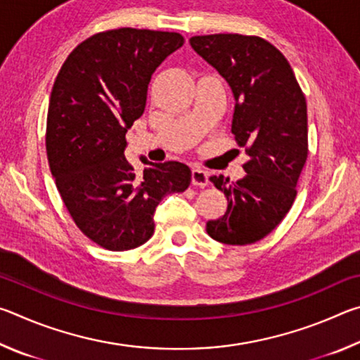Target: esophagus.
Listing matches in <instances>:
<instances>
[{
	"label": "esophagus",
	"mask_w": 360,
	"mask_h": 360,
	"mask_svg": "<svg viewBox=\"0 0 360 360\" xmlns=\"http://www.w3.org/2000/svg\"><path fill=\"white\" fill-rule=\"evenodd\" d=\"M210 182V176L202 168H193L192 169V184L198 186V187H205L208 186Z\"/></svg>",
	"instance_id": "esophagus-1"
}]
</instances>
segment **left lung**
Instances as JSON below:
<instances>
[{"label": "left lung", "instance_id": "obj_1", "mask_svg": "<svg viewBox=\"0 0 360 360\" xmlns=\"http://www.w3.org/2000/svg\"><path fill=\"white\" fill-rule=\"evenodd\" d=\"M191 46L230 85L231 133L249 160L246 176L230 182L211 176L227 197V211L206 231L224 245H251L288 214L308 157L307 100L281 52L257 36H193Z\"/></svg>", "mask_w": 360, "mask_h": 360}]
</instances>
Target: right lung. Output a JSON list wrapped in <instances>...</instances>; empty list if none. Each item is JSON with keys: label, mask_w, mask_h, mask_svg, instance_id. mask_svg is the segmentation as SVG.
<instances>
[{"label": "right lung", "mask_w": 360, "mask_h": 360, "mask_svg": "<svg viewBox=\"0 0 360 360\" xmlns=\"http://www.w3.org/2000/svg\"><path fill=\"white\" fill-rule=\"evenodd\" d=\"M184 44L179 33L119 28L81 42L53 82L47 111L49 167L72 221L109 251H129L154 233V212L184 192L181 162H127L125 133L144 112L148 87L163 60Z\"/></svg>", "instance_id": "1"}]
</instances>
